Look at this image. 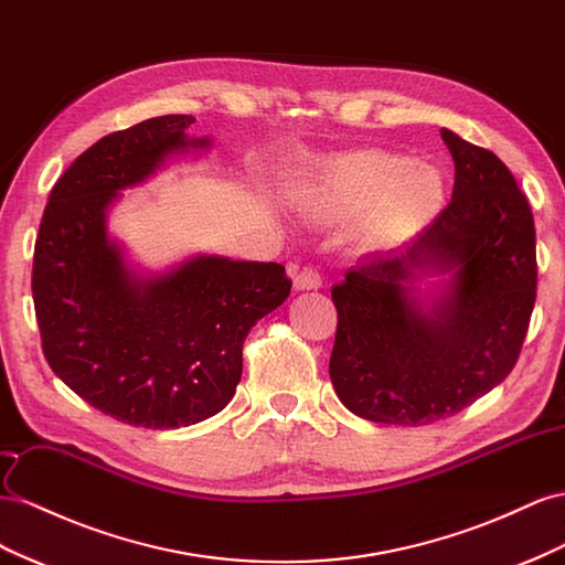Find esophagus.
<instances>
[{
  "mask_svg": "<svg viewBox=\"0 0 565 565\" xmlns=\"http://www.w3.org/2000/svg\"><path fill=\"white\" fill-rule=\"evenodd\" d=\"M319 286H321V277L315 267H302L294 277L296 291H317Z\"/></svg>",
  "mask_w": 565,
  "mask_h": 565,
  "instance_id": "1",
  "label": "esophagus"
}]
</instances>
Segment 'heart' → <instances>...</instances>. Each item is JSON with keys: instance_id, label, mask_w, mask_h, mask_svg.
<instances>
[{"instance_id": "heart-1", "label": "heart", "mask_w": 565, "mask_h": 565, "mask_svg": "<svg viewBox=\"0 0 565 565\" xmlns=\"http://www.w3.org/2000/svg\"><path fill=\"white\" fill-rule=\"evenodd\" d=\"M447 196L438 168L407 153L362 149L324 158L298 193L300 213L317 224L354 217L364 248H395L440 215Z\"/></svg>"}]
</instances>
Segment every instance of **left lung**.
Returning <instances> with one entry per match:
<instances>
[{"mask_svg": "<svg viewBox=\"0 0 565 565\" xmlns=\"http://www.w3.org/2000/svg\"><path fill=\"white\" fill-rule=\"evenodd\" d=\"M452 201L407 248L372 255L331 288L329 362L338 399L362 418L428 426L502 383L519 360L537 296L535 222L492 151L443 130ZM422 273L449 282L428 306Z\"/></svg>", "mask_w": 565, "mask_h": 565, "instance_id": "8db88e82", "label": "left lung"}]
</instances>
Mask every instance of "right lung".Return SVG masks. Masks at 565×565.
I'll use <instances>...</instances> for the list:
<instances>
[{"mask_svg": "<svg viewBox=\"0 0 565 565\" xmlns=\"http://www.w3.org/2000/svg\"><path fill=\"white\" fill-rule=\"evenodd\" d=\"M191 116L113 132L61 174L32 260V300L52 372L94 409L141 428H182L222 412L241 381L244 341L291 294L277 263L189 257L139 277L106 230L110 203L189 139Z\"/></svg>", "mask_w": 565, "mask_h": 565, "instance_id": "add662e5", "label": "right lung"}]
</instances>
